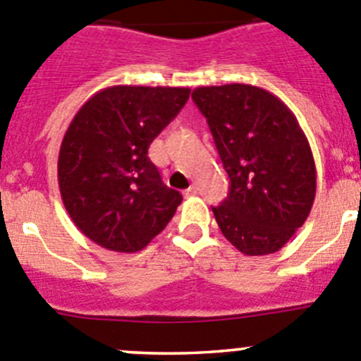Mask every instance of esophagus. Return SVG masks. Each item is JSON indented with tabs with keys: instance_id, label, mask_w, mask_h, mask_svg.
<instances>
[{
	"instance_id": "obj_1",
	"label": "esophagus",
	"mask_w": 361,
	"mask_h": 361,
	"mask_svg": "<svg viewBox=\"0 0 361 361\" xmlns=\"http://www.w3.org/2000/svg\"><path fill=\"white\" fill-rule=\"evenodd\" d=\"M198 193V188L197 186H190L186 191H184V197H195Z\"/></svg>"
}]
</instances>
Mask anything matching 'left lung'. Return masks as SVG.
I'll list each match as a JSON object with an SVG mask.
<instances>
[{
    "label": "left lung",
    "mask_w": 361,
    "mask_h": 361,
    "mask_svg": "<svg viewBox=\"0 0 361 361\" xmlns=\"http://www.w3.org/2000/svg\"><path fill=\"white\" fill-rule=\"evenodd\" d=\"M191 97L230 177L228 195L212 207L219 230L245 255L278 252L315 198L314 156L296 116L252 85L200 87Z\"/></svg>",
    "instance_id": "1"
}]
</instances>
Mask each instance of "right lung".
Masks as SVG:
<instances>
[{
	"mask_svg": "<svg viewBox=\"0 0 361 361\" xmlns=\"http://www.w3.org/2000/svg\"><path fill=\"white\" fill-rule=\"evenodd\" d=\"M190 92L116 85L97 92L72 118L58 156L61 200L74 225L102 248L140 252L183 202L147 154Z\"/></svg>",
	"mask_w": 361,
	"mask_h": 361,
	"instance_id": "obj_1",
	"label": "right lung"
}]
</instances>
